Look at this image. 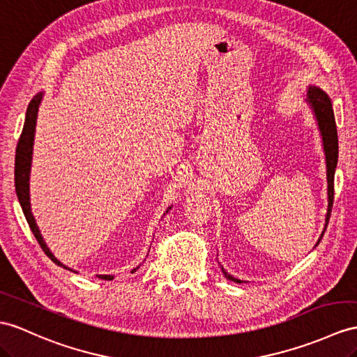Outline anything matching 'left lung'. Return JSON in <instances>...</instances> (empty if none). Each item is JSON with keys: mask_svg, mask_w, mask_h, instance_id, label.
<instances>
[{"mask_svg": "<svg viewBox=\"0 0 357 357\" xmlns=\"http://www.w3.org/2000/svg\"><path fill=\"white\" fill-rule=\"evenodd\" d=\"M306 102L317 119L321 141H323V150H324V155H326V168H327V171H326V174H327V213H326V220H324L326 221L324 229H323V231H321L319 238L315 244V247H317L319 244L321 238L324 236V231H326L327 222L330 218V212H332V206H333V183H335V171H336V165H337V132H336V123H335V113H333L332 101H330V97L323 89L318 88V86H315V84H309ZM221 271L227 280H231L234 283H242V280L230 275L222 266H221Z\"/></svg>", "mask_w": 357, "mask_h": 357, "instance_id": "8db88e82", "label": "left lung"}]
</instances>
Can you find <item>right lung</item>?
<instances>
[{
  "instance_id": "1",
  "label": "right lung",
  "mask_w": 357,
  "mask_h": 357,
  "mask_svg": "<svg viewBox=\"0 0 357 357\" xmlns=\"http://www.w3.org/2000/svg\"><path fill=\"white\" fill-rule=\"evenodd\" d=\"M43 93L45 92H38L34 95L33 100L30 101L29 107H27V113H25V123H24V128L22 133L20 137L18 146H16V155H15V188H16V195H18L20 204L22 207V212L25 215V220H27L30 229L34 234V238L38 239L40 248L45 251V255L53 260V262L59 266H63L65 269H69L73 271L71 268H68L66 265H63L60 260L51 253V250L48 248V245L43 241L40 230L36 224V220L31 213V203H30V172H31V160H33V145H34V132H36V121H38V112H39V106L40 101L43 98ZM169 208H167V212H169ZM163 213V215H165ZM139 266H136L135 269H132V273H135ZM75 273V271H74ZM98 279L102 280H113L115 275H107V274H101L97 275Z\"/></svg>"
}]
</instances>
